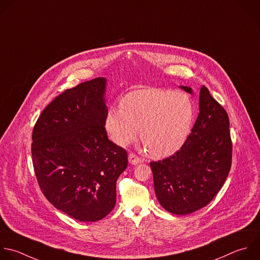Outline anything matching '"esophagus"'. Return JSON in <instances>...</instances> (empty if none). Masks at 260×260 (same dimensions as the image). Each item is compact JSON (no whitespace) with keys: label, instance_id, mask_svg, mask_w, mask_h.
<instances>
[{"label":"esophagus","instance_id":"34e87169","mask_svg":"<svg viewBox=\"0 0 260 260\" xmlns=\"http://www.w3.org/2000/svg\"><path fill=\"white\" fill-rule=\"evenodd\" d=\"M128 161H129L131 164L137 165V164H139V163H142V162H143V159L140 158V157H138L136 154L131 153V154L128 155Z\"/></svg>","mask_w":260,"mask_h":260}]
</instances>
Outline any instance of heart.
I'll list each match as a JSON object with an SVG mask.
<instances>
[{
	"mask_svg": "<svg viewBox=\"0 0 260 260\" xmlns=\"http://www.w3.org/2000/svg\"><path fill=\"white\" fill-rule=\"evenodd\" d=\"M195 117V106L185 93L159 88L135 90L120 101V108H110L105 128L111 140L124 147L141 139L156 157L179 151L188 141Z\"/></svg>",
	"mask_w": 260,
	"mask_h": 260,
	"instance_id": "1",
	"label": "heart"
}]
</instances>
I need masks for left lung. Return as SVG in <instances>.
<instances>
[{
    "mask_svg": "<svg viewBox=\"0 0 260 260\" xmlns=\"http://www.w3.org/2000/svg\"><path fill=\"white\" fill-rule=\"evenodd\" d=\"M180 88L193 94L190 86ZM229 127L225 110L202 85L199 114L186 144L170 157L150 163L156 197L166 211L193 213L219 192L232 164Z\"/></svg>",
    "mask_w": 260,
    "mask_h": 260,
    "instance_id": "left-lung-1",
    "label": "left lung"
}]
</instances>
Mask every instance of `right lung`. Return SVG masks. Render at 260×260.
Wrapping results in <instances>:
<instances>
[{"label": "right lung", "instance_id": "right-lung-1", "mask_svg": "<svg viewBox=\"0 0 260 260\" xmlns=\"http://www.w3.org/2000/svg\"><path fill=\"white\" fill-rule=\"evenodd\" d=\"M104 77L79 83L54 99L32 132L31 155L39 186L57 209L84 222L104 218L116 202V181L127 153L105 129Z\"/></svg>", "mask_w": 260, "mask_h": 260}]
</instances>
